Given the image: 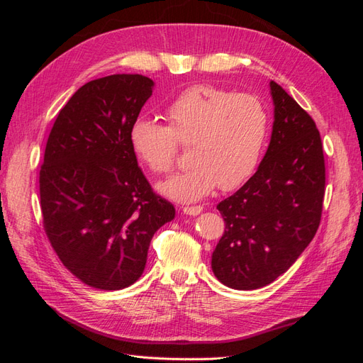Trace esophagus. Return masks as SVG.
I'll list each match as a JSON object with an SVG mask.
<instances>
[{
  "instance_id": "esophagus-1",
  "label": "esophagus",
  "mask_w": 363,
  "mask_h": 363,
  "mask_svg": "<svg viewBox=\"0 0 363 363\" xmlns=\"http://www.w3.org/2000/svg\"><path fill=\"white\" fill-rule=\"evenodd\" d=\"M182 211L186 215L196 216V215H200L203 212V206H184V207H182Z\"/></svg>"
}]
</instances>
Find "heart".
Segmentation results:
<instances>
[{"mask_svg":"<svg viewBox=\"0 0 363 363\" xmlns=\"http://www.w3.org/2000/svg\"><path fill=\"white\" fill-rule=\"evenodd\" d=\"M168 125L138 118L130 145L155 174L171 169L179 144L189 145L191 167L162 182L159 192L191 203L218 184L235 189L256 171L269 136V113L260 98L213 86H192L164 108Z\"/></svg>","mask_w":363,"mask_h":363,"instance_id":"heart-1","label":"heart"}]
</instances>
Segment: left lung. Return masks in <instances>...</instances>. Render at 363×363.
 <instances>
[{"mask_svg": "<svg viewBox=\"0 0 363 363\" xmlns=\"http://www.w3.org/2000/svg\"><path fill=\"white\" fill-rule=\"evenodd\" d=\"M274 124L256 174L216 206L225 230L212 255L225 286H267L300 257L321 221L325 164L315 121L276 82H269Z\"/></svg>", "mask_w": 363, "mask_h": 363, "instance_id": "obj_1", "label": "left lung"}]
</instances>
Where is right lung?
<instances>
[{
	"mask_svg": "<svg viewBox=\"0 0 363 363\" xmlns=\"http://www.w3.org/2000/svg\"><path fill=\"white\" fill-rule=\"evenodd\" d=\"M155 82L115 74L82 86L59 112L39 174L43 228L59 259L87 286L119 291L145 269L157 230L175 216L152 192L130 128Z\"/></svg>",
	"mask_w": 363,
	"mask_h": 363,
	"instance_id": "obj_1",
	"label": "right lung"
}]
</instances>
